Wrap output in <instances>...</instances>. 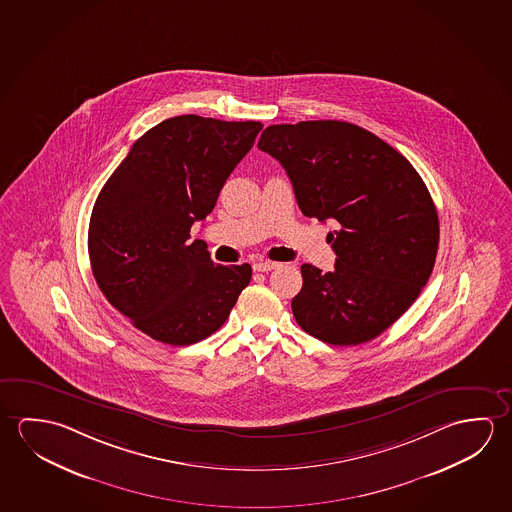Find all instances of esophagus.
Here are the masks:
<instances>
[{
	"label": "esophagus",
	"mask_w": 512,
	"mask_h": 512,
	"mask_svg": "<svg viewBox=\"0 0 512 512\" xmlns=\"http://www.w3.org/2000/svg\"><path fill=\"white\" fill-rule=\"evenodd\" d=\"M280 264L278 262H269V260H259V262H255L253 264V269L255 271H260V273H268L271 269L278 268Z\"/></svg>",
	"instance_id": "1"
}]
</instances>
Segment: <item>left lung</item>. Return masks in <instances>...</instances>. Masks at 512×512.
Masks as SVG:
<instances>
[{
  "instance_id": "1",
  "label": "left lung",
  "mask_w": 512,
  "mask_h": 512,
  "mask_svg": "<svg viewBox=\"0 0 512 512\" xmlns=\"http://www.w3.org/2000/svg\"><path fill=\"white\" fill-rule=\"evenodd\" d=\"M259 150L282 164L303 216L336 219L334 271L303 264L294 319L319 341L366 343L391 327L430 278L436 205L411 162L346 121L271 125Z\"/></svg>"
}]
</instances>
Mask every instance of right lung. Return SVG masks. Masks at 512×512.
<instances>
[{"label":"right lung","instance_id":"right-lung-1","mask_svg":"<svg viewBox=\"0 0 512 512\" xmlns=\"http://www.w3.org/2000/svg\"><path fill=\"white\" fill-rule=\"evenodd\" d=\"M259 121L176 116L135 141L94 203L89 257L112 307L160 343L187 346L214 334L252 280V266H221L191 239Z\"/></svg>","mask_w":512,"mask_h":512}]
</instances>
